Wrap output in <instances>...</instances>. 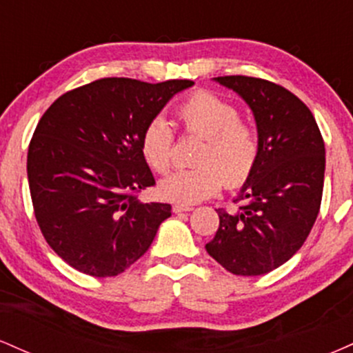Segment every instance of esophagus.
Returning a JSON list of instances; mask_svg holds the SVG:
<instances>
[{"mask_svg":"<svg viewBox=\"0 0 353 353\" xmlns=\"http://www.w3.org/2000/svg\"><path fill=\"white\" fill-rule=\"evenodd\" d=\"M194 208H190V205H188V204H174L172 205V210L176 214H179V212H189V210H192Z\"/></svg>","mask_w":353,"mask_h":353,"instance_id":"34e87169","label":"esophagus"}]
</instances>
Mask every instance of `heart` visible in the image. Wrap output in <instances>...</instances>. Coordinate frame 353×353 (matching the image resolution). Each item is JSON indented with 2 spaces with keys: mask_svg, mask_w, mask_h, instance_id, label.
<instances>
[{
  "mask_svg": "<svg viewBox=\"0 0 353 353\" xmlns=\"http://www.w3.org/2000/svg\"><path fill=\"white\" fill-rule=\"evenodd\" d=\"M184 132L199 137L202 144L194 163L197 168L172 172L159 184L164 199L196 204L217 194L225 185H244L255 171L261 156L257 131L241 121V112L229 101L208 91L192 94L177 108ZM174 134L163 117L149 121L141 134V152L156 172L164 174L172 165Z\"/></svg>",
  "mask_w": 353,
  "mask_h": 353,
  "instance_id": "heart-1",
  "label": "heart"
}]
</instances>
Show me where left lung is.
<instances>
[{
    "label": "left lung",
    "instance_id": "obj_1",
    "mask_svg": "<svg viewBox=\"0 0 353 353\" xmlns=\"http://www.w3.org/2000/svg\"><path fill=\"white\" fill-rule=\"evenodd\" d=\"M252 109L261 156L237 210L217 209L219 229L205 250L229 272L262 275L285 264L319 216L325 145L315 117L297 96L270 81L221 76Z\"/></svg>",
    "mask_w": 353,
    "mask_h": 353
}]
</instances>
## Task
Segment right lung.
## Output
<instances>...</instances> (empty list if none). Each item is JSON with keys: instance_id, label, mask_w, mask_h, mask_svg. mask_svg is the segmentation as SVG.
<instances>
[{"instance_id": "1", "label": "right lung", "mask_w": 353, "mask_h": 353, "mask_svg": "<svg viewBox=\"0 0 353 353\" xmlns=\"http://www.w3.org/2000/svg\"><path fill=\"white\" fill-rule=\"evenodd\" d=\"M189 79L103 78L59 96L34 129L28 182L44 239L92 277L124 272L145 254L171 204L137 199L156 184L141 134Z\"/></svg>"}]
</instances>
